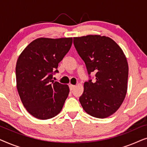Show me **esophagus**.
I'll use <instances>...</instances> for the list:
<instances>
[{
    "label": "esophagus",
    "instance_id": "esophagus-1",
    "mask_svg": "<svg viewBox=\"0 0 147 147\" xmlns=\"http://www.w3.org/2000/svg\"><path fill=\"white\" fill-rule=\"evenodd\" d=\"M76 88V86H74V85H71V84H70L69 85V89H70V90H73L74 88Z\"/></svg>",
    "mask_w": 147,
    "mask_h": 147
}]
</instances>
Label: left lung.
Wrapping results in <instances>:
<instances>
[{"label": "left lung", "mask_w": 147, "mask_h": 147, "mask_svg": "<svg viewBox=\"0 0 147 147\" xmlns=\"http://www.w3.org/2000/svg\"><path fill=\"white\" fill-rule=\"evenodd\" d=\"M74 44L88 74L96 73L95 81L90 79L84 83L80 104L92 116L107 118L117 111L127 92L128 65L125 55L114 40L106 36L74 37Z\"/></svg>", "instance_id": "obj_1"}]
</instances>
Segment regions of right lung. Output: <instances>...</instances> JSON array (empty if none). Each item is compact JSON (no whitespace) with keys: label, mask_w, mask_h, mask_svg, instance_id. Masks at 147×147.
I'll return each instance as SVG.
<instances>
[{"label":"right lung","mask_w":147,"mask_h":147,"mask_svg":"<svg viewBox=\"0 0 147 147\" xmlns=\"http://www.w3.org/2000/svg\"><path fill=\"white\" fill-rule=\"evenodd\" d=\"M72 37L39 38L29 44L16 65L17 88L28 112L40 120H47L61 112L69 89L53 80L58 63L69 51Z\"/></svg>","instance_id":"add662e5"}]
</instances>
